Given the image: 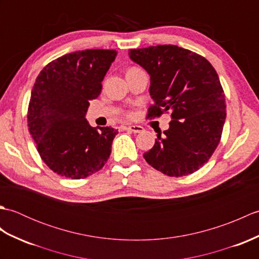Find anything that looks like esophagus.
<instances>
[{
	"mask_svg": "<svg viewBox=\"0 0 259 259\" xmlns=\"http://www.w3.org/2000/svg\"><path fill=\"white\" fill-rule=\"evenodd\" d=\"M125 129L131 131V133H134V134L144 133V128H142V126H140V125H129V126H126Z\"/></svg>",
	"mask_w": 259,
	"mask_h": 259,
	"instance_id": "esophagus-1",
	"label": "esophagus"
}]
</instances>
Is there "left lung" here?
I'll list each match as a JSON object with an SVG mask.
<instances>
[{"label":"left lung","mask_w":259,"mask_h":259,"mask_svg":"<svg viewBox=\"0 0 259 259\" xmlns=\"http://www.w3.org/2000/svg\"><path fill=\"white\" fill-rule=\"evenodd\" d=\"M134 62L150 75L155 104L147 118L170 111L169 129L158 133L144 158L170 177H183L205 164L221 141L226 103L218 74L208 60L172 45L134 49Z\"/></svg>","instance_id":"obj_1"}]
</instances>
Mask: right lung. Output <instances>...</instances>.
Masks as SVG:
<instances>
[{"instance_id": "1", "label": "right lung", "mask_w": 259, "mask_h": 259, "mask_svg": "<svg viewBox=\"0 0 259 259\" xmlns=\"http://www.w3.org/2000/svg\"><path fill=\"white\" fill-rule=\"evenodd\" d=\"M115 57V50L75 51L53 60L37 75L27 125L42 160L60 176L83 179L108 161L118 130L92 128L85 113Z\"/></svg>"}]
</instances>
